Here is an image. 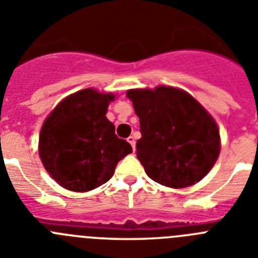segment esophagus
I'll use <instances>...</instances> for the list:
<instances>
[{
  "mask_svg": "<svg viewBox=\"0 0 258 258\" xmlns=\"http://www.w3.org/2000/svg\"><path fill=\"white\" fill-rule=\"evenodd\" d=\"M127 142L131 143L132 147H133V151H134V150H136V138H134L133 136L127 137Z\"/></svg>",
  "mask_w": 258,
  "mask_h": 258,
  "instance_id": "obj_1",
  "label": "esophagus"
}]
</instances>
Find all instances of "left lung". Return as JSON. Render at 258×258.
Wrapping results in <instances>:
<instances>
[{
    "label": "left lung",
    "mask_w": 258,
    "mask_h": 258,
    "mask_svg": "<svg viewBox=\"0 0 258 258\" xmlns=\"http://www.w3.org/2000/svg\"><path fill=\"white\" fill-rule=\"evenodd\" d=\"M140 117L137 157L150 178L173 188L195 184L220 155L214 118L188 93L170 86L127 92Z\"/></svg>",
    "instance_id": "8db88e82"
}]
</instances>
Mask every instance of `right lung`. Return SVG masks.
<instances>
[{
  "instance_id": "obj_1",
  "label": "right lung",
  "mask_w": 258,
  "mask_h": 258,
  "mask_svg": "<svg viewBox=\"0 0 258 258\" xmlns=\"http://www.w3.org/2000/svg\"><path fill=\"white\" fill-rule=\"evenodd\" d=\"M111 93L84 89L60 102L41 127V161L61 187L85 192L106 183L132 146L106 117Z\"/></svg>"
}]
</instances>
